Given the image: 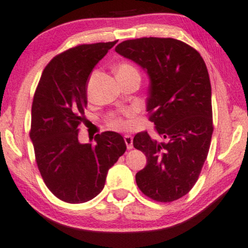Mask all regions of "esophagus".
<instances>
[{
  "label": "esophagus",
  "instance_id": "esophagus-1",
  "mask_svg": "<svg viewBox=\"0 0 248 248\" xmlns=\"http://www.w3.org/2000/svg\"><path fill=\"white\" fill-rule=\"evenodd\" d=\"M132 141H134V138H132L130 135H125L124 136V142H125V145H127L128 149H131L132 147H134V145H132Z\"/></svg>",
  "mask_w": 248,
  "mask_h": 248
}]
</instances>
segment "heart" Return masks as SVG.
Segmentation results:
<instances>
[{
  "label": "heart",
  "instance_id": "obj_1",
  "mask_svg": "<svg viewBox=\"0 0 248 248\" xmlns=\"http://www.w3.org/2000/svg\"><path fill=\"white\" fill-rule=\"evenodd\" d=\"M134 69H136L134 66L124 62V64H120V65L117 66V67H116V74L118 76V75L124 74V73L134 71ZM111 124H112L113 127H116V128H124L125 127V123L123 119H113L112 121H111Z\"/></svg>",
  "mask_w": 248,
  "mask_h": 248
}]
</instances>
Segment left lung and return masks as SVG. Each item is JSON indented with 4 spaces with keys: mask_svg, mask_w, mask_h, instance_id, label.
I'll use <instances>...</instances> for the list:
<instances>
[{
    "mask_svg": "<svg viewBox=\"0 0 248 248\" xmlns=\"http://www.w3.org/2000/svg\"><path fill=\"white\" fill-rule=\"evenodd\" d=\"M116 51L147 73L146 111L162 140L147 131L134 147L147 157L136 183L153 200L170 202L192 189L207 159L212 125L211 85L205 62L189 45L173 38H139Z\"/></svg>",
    "mask_w": 248,
    "mask_h": 248,
    "instance_id": "obj_1",
    "label": "left lung"
}]
</instances>
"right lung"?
Segmentation results:
<instances>
[{
    "label": "right lung",
    "instance_id": "obj_1",
    "mask_svg": "<svg viewBox=\"0 0 248 248\" xmlns=\"http://www.w3.org/2000/svg\"><path fill=\"white\" fill-rule=\"evenodd\" d=\"M116 44L79 45L56 56L34 93L30 139L38 169L51 193L68 203L95 198L108 170L127 149L123 136L114 131L95 135L94 144L78 140L90 74Z\"/></svg>",
    "mask_w": 248,
    "mask_h": 248
}]
</instances>
